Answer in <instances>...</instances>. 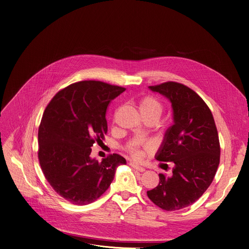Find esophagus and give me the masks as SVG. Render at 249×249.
Listing matches in <instances>:
<instances>
[{"label": "esophagus", "instance_id": "34e87169", "mask_svg": "<svg viewBox=\"0 0 249 249\" xmlns=\"http://www.w3.org/2000/svg\"><path fill=\"white\" fill-rule=\"evenodd\" d=\"M130 165H131L134 169H136V170H138V171H140V172H143V171H145V168H144L143 166H141V165H139V164H137V163L130 162Z\"/></svg>", "mask_w": 249, "mask_h": 249}]
</instances>
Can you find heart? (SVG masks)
I'll use <instances>...</instances> for the list:
<instances>
[{
	"instance_id": "obj_1",
	"label": "heart",
	"mask_w": 249,
	"mask_h": 249,
	"mask_svg": "<svg viewBox=\"0 0 249 249\" xmlns=\"http://www.w3.org/2000/svg\"><path fill=\"white\" fill-rule=\"evenodd\" d=\"M139 109L142 116H151L159 120V118L160 117L163 111V106L157 97L152 95H147V96H144L143 98H141L139 102ZM128 151L130 152L131 156L137 160H141L142 157H143V152H142L135 145L129 146Z\"/></svg>"
}]
</instances>
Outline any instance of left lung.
<instances>
[{
    "mask_svg": "<svg viewBox=\"0 0 249 249\" xmlns=\"http://www.w3.org/2000/svg\"><path fill=\"white\" fill-rule=\"evenodd\" d=\"M149 89L171 103L173 125L166 130L156 159L173 167L170 176L159 174L158 186L147 194L165 211L180 210L196 202L214 179L221 154L217 127L208 105L188 87L167 82Z\"/></svg>",
    "mask_w": 249,
    "mask_h": 249,
    "instance_id": "1",
    "label": "left lung"
}]
</instances>
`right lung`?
<instances>
[{"instance_id":"obj_1","label":"right lung","mask_w":249,"mask_h":249,"mask_svg":"<svg viewBox=\"0 0 249 249\" xmlns=\"http://www.w3.org/2000/svg\"><path fill=\"white\" fill-rule=\"evenodd\" d=\"M126 89L83 81L63 89L51 99L38 130V159L45 178L64 199L87 205L110 186L116 168L126 160L113 154L99 162L91 147L107 133L105 114L112 99Z\"/></svg>"}]
</instances>
